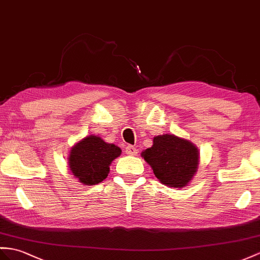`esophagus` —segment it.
<instances>
[{"mask_svg": "<svg viewBox=\"0 0 260 260\" xmlns=\"http://www.w3.org/2000/svg\"><path fill=\"white\" fill-rule=\"evenodd\" d=\"M125 153L129 154V155H137L138 154V150H137V148L134 147V145H126Z\"/></svg>", "mask_w": 260, "mask_h": 260, "instance_id": "obj_1", "label": "esophagus"}]
</instances>
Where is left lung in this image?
<instances>
[{"instance_id":"8db88e82","label":"left lung","mask_w":260,"mask_h":260,"mask_svg":"<svg viewBox=\"0 0 260 260\" xmlns=\"http://www.w3.org/2000/svg\"><path fill=\"white\" fill-rule=\"evenodd\" d=\"M141 155L162 184L176 188L187 185L200 162L198 148L191 141L174 135L154 137L152 147Z\"/></svg>"}]
</instances>
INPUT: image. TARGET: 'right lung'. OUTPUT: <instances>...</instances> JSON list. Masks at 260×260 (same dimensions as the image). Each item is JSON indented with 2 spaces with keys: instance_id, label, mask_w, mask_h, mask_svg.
I'll return each mask as SVG.
<instances>
[{
  "instance_id": "1",
  "label": "right lung",
  "mask_w": 260,
  "mask_h": 260,
  "mask_svg": "<svg viewBox=\"0 0 260 260\" xmlns=\"http://www.w3.org/2000/svg\"><path fill=\"white\" fill-rule=\"evenodd\" d=\"M121 154V149L107 143L97 136H89L76 143L68 157L69 169L85 185L103 182L109 173L111 162Z\"/></svg>"
}]
</instances>
